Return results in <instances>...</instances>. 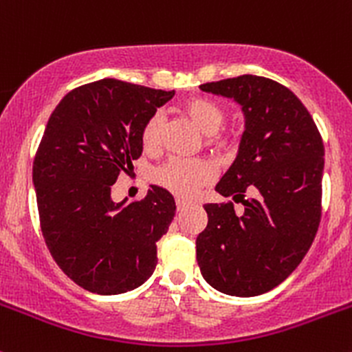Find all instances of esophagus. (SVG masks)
<instances>
[{
    "instance_id": "34e87169",
    "label": "esophagus",
    "mask_w": 352,
    "mask_h": 352,
    "mask_svg": "<svg viewBox=\"0 0 352 352\" xmlns=\"http://www.w3.org/2000/svg\"><path fill=\"white\" fill-rule=\"evenodd\" d=\"M187 206H189V202L184 201V199H177V209H179V211H182V209H186Z\"/></svg>"
}]
</instances>
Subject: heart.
<instances>
[{
    "instance_id": "1",
    "label": "heart",
    "mask_w": 352,
    "mask_h": 352,
    "mask_svg": "<svg viewBox=\"0 0 352 352\" xmlns=\"http://www.w3.org/2000/svg\"><path fill=\"white\" fill-rule=\"evenodd\" d=\"M184 113L204 134L218 131L223 122V109L211 98L194 97L184 102ZM160 116H151L141 131V144L146 151H155L160 144ZM212 168L201 160H170L155 173V182L180 197H192L199 187L211 180Z\"/></svg>"
}]
</instances>
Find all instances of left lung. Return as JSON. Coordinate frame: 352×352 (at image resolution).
<instances>
[{"label": "left lung", "mask_w": 352, "mask_h": 352, "mask_svg": "<svg viewBox=\"0 0 352 352\" xmlns=\"http://www.w3.org/2000/svg\"><path fill=\"white\" fill-rule=\"evenodd\" d=\"M242 107L239 153L216 184L232 202L204 204L197 264L209 286L232 296L267 293L298 267L320 223L324 143L300 98L255 74L201 85Z\"/></svg>", "instance_id": "left-lung-1"}]
</instances>
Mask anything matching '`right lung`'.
<instances>
[{"mask_svg": "<svg viewBox=\"0 0 352 352\" xmlns=\"http://www.w3.org/2000/svg\"><path fill=\"white\" fill-rule=\"evenodd\" d=\"M173 95L105 78L71 90L49 117L32 172L41 230L56 264L90 293H126L153 274L173 196L158 186L136 202L110 194L143 153L146 120Z\"/></svg>", "mask_w": 352, "mask_h": 352, "instance_id": "right-lung-1", "label": "right lung"}]
</instances>
